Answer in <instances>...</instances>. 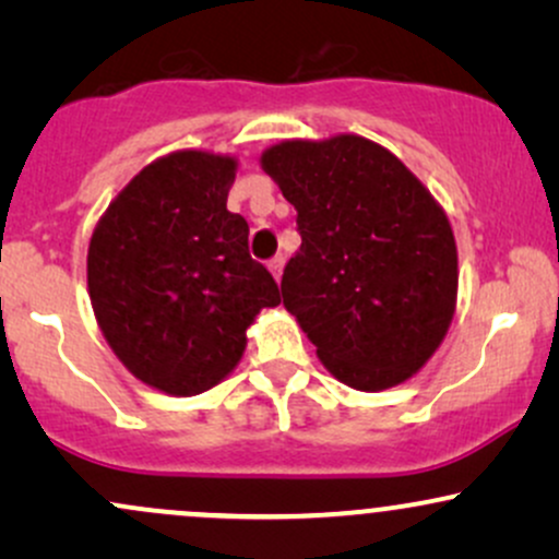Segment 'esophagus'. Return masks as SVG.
I'll return each instance as SVG.
<instances>
[{
	"instance_id": "obj_1",
	"label": "esophagus",
	"mask_w": 559,
	"mask_h": 559,
	"mask_svg": "<svg viewBox=\"0 0 559 559\" xmlns=\"http://www.w3.org/2000/svg\"><path fill=\"white\" fill-rule=\"evenodd\" d=\"M284 265H286L284 254H275V258L267 262V267H271V273H273L275 281H281V275H284Z\"/></svg>"
}]
</instances>
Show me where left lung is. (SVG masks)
<instances>
[{
	"label": "left lung",
	"instance_id": "obj_1",
	"mask_svg": "<svg viewBox=\"0 0 559 559\" xmlns=\"http://www.w3.org/2000/svg\"><path fill=\"white\" fill-rule=\"evenodd\" d=\"M260 163L297 210L281 292L325 368L360 391L418 373L457 301V247L431 191L352 133L281 141Z\"/></svg>",
	"mask_w": 559,
	"mask_h": 559
}]
</instances>
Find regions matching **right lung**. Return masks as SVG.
<instances>
[{"mask_svg":"<svg viewBox=\"0 0 559 559\" xmlns=\"http://www.w3.org/2000/svg\"><path fill=\"white\" fill-rule=\"evenodd\" d=\"M236 159L173 152L112 199L88 243V297L118 360L146 386L194 396L221 383L278 284L226 207Z\"/></svg>","mask_w":559,"mask_h":559,"instance_id":"add662e5","label":"right lung"}]
</instances>
